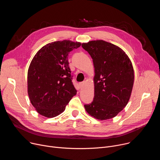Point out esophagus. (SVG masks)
Here are the masks:
<instances>
[{
  "label": "esophagus",
  "mask_w": 160,
  "mask_h": 160,
  "mask_svg": "<svg viewBox=\"0 0 160 160\" xmlns=\"http://www.w3.org/2000/svg\"><path fill=\"white\" fill-rule=\"evenodd\" d=\"M83 85H84V82H81V83H79V87H80V88H82L83 87Z\"/></svg>",
  "instance_id": "1"
}]
</instances>
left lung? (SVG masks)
I'll return each instance as SVG.
<instances>
[{
	"label": "left lung",
	"mask_w": 160,
	"mask_h": 160,
	"mask_svg": "<svg viewBox=\"0 0 160 160\" xmlns=\"http://www.w3.org/2000/svg\"><path fill=\"white\" fill-rule=\"evenodd\" d=\"M93 60L94 98L84 105L90 116L99 120L116 117L127 106L134 82L132 63L117 45L102 40L83 43Z\"/></svg>",
	"instance_id": "1"
}]
</instances>
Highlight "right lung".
Segmentation results:
<instances>
[{
    "label": "right lung",
    "instance_id": "add662e5",
    "mask_svg": "<svg viewBox=\"0 0 160 160\" xmlns=\"http://www.w3.org/2000/svg\"><path fill=\"white\" fill-rule=\"evenodd\" d=\"M81 44L68 40L53 42L44 45L32 59L28 70V94L40 115L58 116L77 94L68 58Z\"/></svg>",
    "mask_w": 160,
    "mask_h": 160
}]
</instances>
